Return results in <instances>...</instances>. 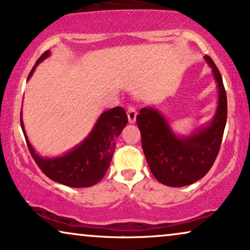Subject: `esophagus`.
<instances>
[{"label": "esophagus", "instance_id": "34e87169", "mask_svg": "<svg viewBox=\"0 0 250 250\" xmlns=\"http://www.w3.org/2000/svg\"><path fill=\"white\" fill-rule=\"evenodd\" d=\"M136 116H137V111H136L135 107H128V120L130 123H135L136 122Z\"/></svg>", "mask_w": 250, "mask_h": 250}]
</instances>
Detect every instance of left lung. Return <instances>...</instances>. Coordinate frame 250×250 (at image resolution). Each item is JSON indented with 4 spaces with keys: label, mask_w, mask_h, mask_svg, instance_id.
<instances>
[{
    "label": "left lung",
    "mask_w": 250,
    "mask_h": 250,
    "mask_svg": "<svg viewBox=\"0 0 250 250\" xmlns=\"http://www.w3.org/2000/svg\"><path fill=\"white\" fill-rule=\"evenodd\" d=\"M218 97L215 114L207 125L189 135L176 134L166 116L154 107H143L137 115L142 146L153 176L171 188L191 185L209 171L218 154L228 118V101L218 68L209 56Z\"/></svg>",
    "instance_id": "1"
}]
</instances>
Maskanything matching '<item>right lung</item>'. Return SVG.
<instances>
[{"label":"right lung","instance_id":"right-lung-1","mask_svg":"<svg viewBox=\"0 0 250 250\" xmlns=\"http://www.w3.org/2000/svg\"><path fill=\"white\" fill-rule=\"evenodd\" d=\"M50 55L51 52L48 50L36 61L27 80L31 79L36 66ZM21 123L29 152L43 174L69 188H89L102 181L107 171L115 151V139L127 125L128 116L119 106L102 113L89 135L80 144L58 156H42L35 151L26 134L22 111Z\"/></svg>","mask_w":250,"mask_h":250}]
</instances>
